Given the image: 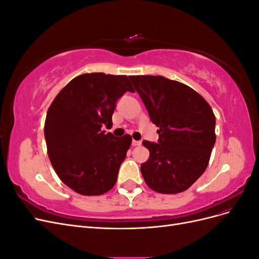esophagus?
<instances>
[{
  "label": "esophagus",
  "mask_w": 259,
  "mask_h": 259,
  "mask_svg": "<svg viewBox=\"0 0 259 259\" xmlns=\"http://www.w3.org/2000/svg\"><path fill=\"white\" fill-rule=\"evenodd\" d=\"M140 145H142V142H139V140H133L132 142V146H134V147H137Z\"/></svg>",
  "instance_id": "1"
}]
</instances>
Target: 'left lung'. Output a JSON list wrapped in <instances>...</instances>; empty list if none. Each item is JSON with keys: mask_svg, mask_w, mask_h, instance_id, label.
<instances>
[{"mask_svg": "<svg viewBox=\"0 0 259 259\" xmlns=\"http://www.w3.org/2000/svg\"><path fill=\"white\" fill-rule=\"evenodd\" d=\"M130 80L159 127L158 144L143 142L150 152L140 167L145 182L159 193L183 192L208 165L216 142L214 112L186 84L161 75H131Z\"/></svg>", "mask_w": 259, "mask_h": 259, "instance_id": "8db88e82", "label": "left lung"}]
</instances>
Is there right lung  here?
<instances>
[{
    "mask_svg": "<svg viewBox=\"0 0 259 259\" xmlns=\"http://www.w3.org/2000/svg\"><path fill=\"white\" fill-rule=\"evenodd\" d=\"M133 92L126 75L84 73L70 81L50 106L44 125L49 158L56 174L82 195L112 189L131 135L115 137L103 126L112 124L116 100Z\"/></svg>",
    "mask_w": 259,
    "mask_h": 259,
    "instance_id": "1",
    "label": "right lung"
}]
</instances>
